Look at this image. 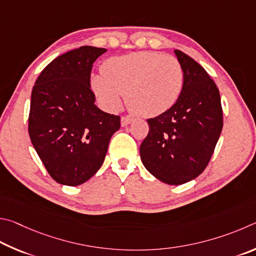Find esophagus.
I'll return each instance as SVG.
<instances>
[{"mask_svg":"<svg viewBox=\"0 0 256 256\" xmlns=\"http://www.w3.org/2000/svg\"><path fill=\"white\" fill-rule=\"evenodd\" d=\"M132 118H129V116H121V126L122 127H126V126H128L129 124L132 122Z\"/></svg>","mask_w":256,"mask_h":256,"instance_id":"34e87169","label":"esophagus"}]
</instances>
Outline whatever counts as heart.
I'll return each instance as SVG.
<instances>
[{
  "instance_id": "heart-1",
  "label": "heart",
  "mask_w": 256,
  "mask_h": 256,
  "mask_svg": "<svg viewBox=\"0 0 256 256\" xmlns=\"http://www.w3.org/2000/svg\"><path fill=\"white\" fill-rule=\"evenodd\" d=\"M102 75L91 76V88L108 111L121 106L126 94L128 109L142 116H156L171 109L180 98L184 70L176 57L138 52L106 60Z\"/></svg>"
}]
</instances>
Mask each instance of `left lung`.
<instances>
[{"instance_id":"left-lung-1","label":"left lung","mask_w":256,"mask_h":256,"mask_svg":"<svg viewBox=\"0 0 256 256\" xmlns=\"http://www.w3.org/2000/svg\"><path fill=\"white\" fill-rule=\"evenodd\" d=\"M184 70L180 98L171 109L147 120L148 135L140 160L152 176L180 186L199 176L207 166L222 129L220 94L201 65L174 50Z\"/></svg>"}]
</instances>
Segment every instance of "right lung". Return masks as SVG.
Masks as SVG:
<instances>
[{"label":"right lung","instance_id":"right-lung-1","mask_svg":"<svg viewBox=\"0 0 256 256\" xmlns=\"http://www.w3.org/2000/svg\"><path fill=\"white\" fill-rule=\"evenodd\" d=\"M106 49L83 46L62 54L44 67L31 92L29 136L56 182L76 186L103 164L120 116L94 104L90 76Z\"/></svg>","mask_w":256,"mask_h":256}]
</instances>
